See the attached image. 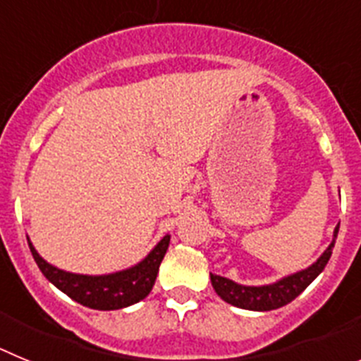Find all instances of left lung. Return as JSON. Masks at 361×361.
Wrapping results in <instances>:
<instances>
[{
	"mask_svg": "<svg viewBox=\"0 0 361 361\" xmlns=\"http://www.w3.org/2000/svg\"><path fill=\"white\" fill-rule=\"evenodd\" d=\"M338 228L340 226L334 228L333 242L329 244V247L320 255L317 262L311 264L305 269L296 271L293 275L283 276V279L276 280L273 283H267V286H242V283L233 282V280L226 279V276L212 275L213 289L224 302L235 305V307L247 309V311H273V309H279L282 305H288L327 266L331 255H333L334 242H336L338 237Z\"/></svg>",
	"mask_w": 361,
	"mask_h": 361,
	"instance_id": "1",
	"label": "left lung"
}]
</instances>
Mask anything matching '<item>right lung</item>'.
<instances>
[{
	"mask_svg": "<svg viewBox=\"0 0 361 361\" xmlns=\"http://www.w3.org/2000/svg\"><path fill=\"white\" fill-rule=\"evenodd\" d=\"M28 245H30L32 257L36 260L41 273L59 291L68 295L70 298L85 307L97 309V311H116V309L137 304L149 295L155 279H157L159 266H161L168 245H170V235H164L139 264L128 267V269L108 273V275L68 273V271H63L47 262L37 253L30 240H28Z\"/></svg>",
	"mask_w": 361,
	"mask_h": 361,
	"instance_id": "1",
	"label": "right lung"
}]
</instances>
